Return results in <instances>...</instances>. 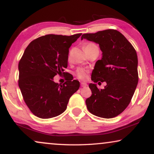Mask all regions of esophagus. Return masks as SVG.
Returning a JSON list of instances; mask_svg holds the SVG:
<instances>
[{
	"label": "esophagus",
	"instance_id": "34e87169",
	"mask_svg": "<svg viewBox=\"0 0 154 154\" xmlns=\"http://www.w3.org/2000/svg\"><path fill=\"white\" fill-rule=\"evenodd\" d=\"M81 86H82V87H85L87 86V84L85 82H81Z\"/></svg>",
	"mask_w": 154,
	"mask_h": 154
}]
</instances>
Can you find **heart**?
<instances>
[{
    "label": "heart",
    "instance_id": "obj_1",
    "mask_svg": "<svg viewBox=\"0 0 154 154\" xmlns=\"http://www.w3.org/2000/svg\"><path fill=\"white\" fill-rule=\"evenodd\" d=\"M94 45H95V44H92V43H89V44H87L85 46H84L85 51H86L87 49L90 48L91 46H94ZM88 72H89L88 69H85V68H82V67H79V68L77 69V71H76V75H77V77H78L79 79H82V80H85V79L87 78Z\"/></svg>",
    "mask_w": 154,
    "mask_h": 154
}]
</instances>
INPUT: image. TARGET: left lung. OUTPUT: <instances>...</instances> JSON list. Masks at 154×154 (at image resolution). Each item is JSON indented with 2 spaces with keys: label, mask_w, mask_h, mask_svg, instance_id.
<instances>
[{
  "label": "left lung",
  "mask_w": 154,
  "mask_h": 154,
  "mask_svg": "<svg viewBox=\"0 0 154 154\" xmlns=\"http://www.w3.org/2000/svg\"><path fill=\"white\" fill-rule=\"evenodd\" d=\"M83 38L99 44L101 60L96 61L92 71L94 83L106 82L103 89L89 84L91 96L86 100L89 111L103 118L118 116L130 104L138 84V59L130 42L118 31L106 29L84 34Z\"/></svg>",
  "instance_id": "obj_1"
}]
</instances>
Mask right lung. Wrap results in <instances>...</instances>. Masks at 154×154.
Returning a JSON list of instances; mask_svg holds the SVG:
<instances>
[{
  "label": "right lung",
  "instance_id": "add662e5",
  "mask_svg": "<svg viewBox=\"0 0 154 154\" xmlns=\"http://www.w3.org/2000/svg\"><path fill=\"white\" fill-rule=\"evenodd\" d=\"M81 35L47 34L33 40L24 51L18 65V85L26 106L38 118L63 113L69 98L79 89L76 79L60 85L53 77L67 68L69 47Z\"/></svg>",
  "mask_w": 154,
  "mask_h": 154
}]
</instances>
